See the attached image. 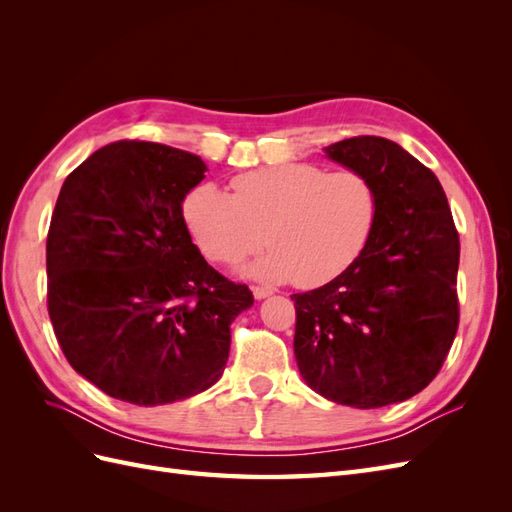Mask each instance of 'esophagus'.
<instances>
[{
    "label": "esophagus",
    "instance_id": "obj_1",
    "mask_svg": "<svg viewBox=\"0 0 512 512\" xmlns=\"http://www.w3.org/2000/svg\"><path fill=\"white\" fill-rule=\"evenodd\" d=\"M254 297L256 299H267V297H271L273 294V288L271 286H254Z\"/></svg>",
    "mask_w": 512,
    "mask_h": 512
}]
</instances>
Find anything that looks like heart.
I'll return each mask as SVG.
<instances>
[{
  "instance_id": "heart-1",
  "label": "heart",
  "mask_w": 512,
  "mask_h": 512,
  "mask_svg": "<svg viewBox=\"0 0 512 512\" xmlns=\"http://www.w3.org/2000/svg\"><path fill=\"white\" fill-rule=\"evenodd\" d=\"M232 194L200 183L183 213L203 254L232 265L269 243L252 271L312 288L342 275L374 232L378 194L359 170L277 164L230 181Z\"/></svg>"
}]
</instances>
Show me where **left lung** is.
<instances>
[{
  "label": "left lung",
  "mask_w": 512,
  "mask_h": 512,
  "mask_svg": "<svg viewBox=\"0 0 512 512\" xmlns=\"http://www.w3.org/2000/svg\"><path fill=\"white\" fill-rule=\"evenodd\" d=\"M327 153L374 183L378 218L342 275L290 297L294 356L322 397L382 408L421 393L453 346L459 232L438 177L389 138L352 136Z\"/></svg>",
  "instance_id": "8db88e82"
}]
</instances>
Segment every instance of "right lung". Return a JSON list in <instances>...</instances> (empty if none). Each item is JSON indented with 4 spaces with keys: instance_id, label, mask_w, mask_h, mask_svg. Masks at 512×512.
I'll use <instances>...</instances> for the list:
<instances>
[{
    "instance_id": "add662e5",
    "label": "right lung",
    "mask_w": 512,
    "mask_h": 512,
    "mask_svg": "<svg viewBox=\"0 0 512 512\" xmlns=\"http://www.w3.org/2000/svg\"><path fill=\"white\" fill-rule=\"evenodd\" d=\"M194 153L117 141L61 185L46 235V305L68 363L136 406L192 397L222 376L230 324L254 294L192 243L183 198Z\"/></svg>"
}]
</instances>
